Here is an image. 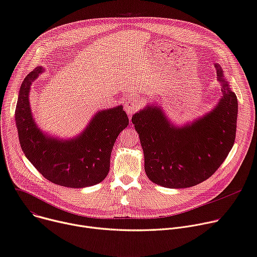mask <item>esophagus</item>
Returning a JSON list of instances; mask_svg holds the SVG:
<instances>
[{
  "mask_svg": "<svg viewBox=\"0 0 257 257\" xmlns=\"http://www.w3.org/2000/svg\"><path fill=\"white\" fill-rule=\"evenodd\" d=\"M139 106H141V101H139V100L136 99V98H131V97H130V98H128L127 101L125 102L124 108H125L126 112L131 115L133 112H135V111L139 108Z\"/></svg>",
  "mask_w": 257,
  "mask_h": 257,
  "instance_id": "34e87169",
  "label": "esophagus"
}]
</instances>
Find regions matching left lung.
Masks as SVG:
<instances>
[{"instance_id": "8db88e82", "label": "left lung", "mask_w": 257, "mask_h": 257, "mask_svg": "<svg viewBox=\"0 0 257 257\" xmlns=\"http://www.w3.org/2000/svg\"><path fill=\"white\" fill-rule=\"evenodd\" d=\"M222 97L214 110L184 128L170 126L163 112L155 107L132 115L145 154V169L155 183L170 189L197 185L213 175L235 143L238 100L223 80Z\"/></svg>"}]
</instances>
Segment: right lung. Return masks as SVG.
<instances>
[{"instance_id":"obj_1","label":"right lung","mask_w":257,"mask_h":257,"mask_svg":"<svg viewBox=\"0 0 257 257\" xmlns=\"http://www.w3.org/2000/svg\"><path fill=\"white\" fill-rule=\"evenodd\" d=\"M43 72L35 68L22 82L15 109L19 143L26 157L49 181L80 189L102 181L108 171L110 154L118 135L129 124L122 106L99 111L76 139L60 142L46 137L36 126L30 108L32 83Z\"/></svg>"}]
</instances>
